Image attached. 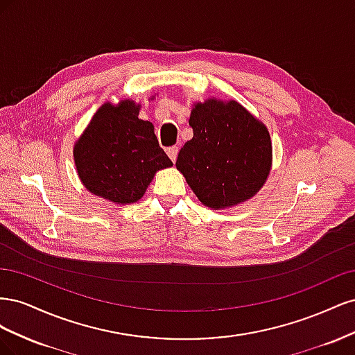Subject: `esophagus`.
Masks as SVG:
<instances>
[{"mask_svg": "<svg viewBox=\"0 0 355 355\" xmlns=\"http://www.w3.org/2000/svg\"><path fill=\"white\" fill-rule=\"evenodd\" d=\"M178 151H179V148L178 146H170V148H167V155L170 157V159L173 161H176V157H178Z\"/></svg>", "mask_w": 355, "mask_h": 355, "instance_id": "obj_1", "label": "esophagus"}]
</instances>
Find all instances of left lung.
<instances>
[{"label": "left lung", "instance_id": "obj_1", "mask_svg": "<svg viewBox=\"0 0 355 355\" xmlns=\"http://www.w3.org/2000/svg\"><path fill=\"white\" fill-rule=\"evenodd\" d=\"M189 125L194 136L179 151L176 167L204 206L231 207L262 188L271 168V137L239 102L197 103Z\"/></svg>", "mask_w": 355, "mask_h": 355}]
</instances>
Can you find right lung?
Listing matches in <instances>:
<instances>
[{
    "instance_id": "add662e5",
    "label": "right lung",
    "mask_w": 355,
    "mask_h": 355,
    "mask_svg": "<svg viewBox=\"0 0 355 355\" xmlns=\"http://www.w3.org/2000/svg\"><path fill=\"white\" fill-rule=\"evenodd\" d=\"M137 115L135 102L105 103L75 144L78 176L94 196L116 204L135 202L157 170L173 166L158 145L154 125Z\"/></svg>"
}]
</instances>
